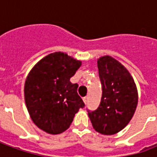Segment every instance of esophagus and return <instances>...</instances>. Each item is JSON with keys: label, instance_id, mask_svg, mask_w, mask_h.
I'll list each match as a JSON object with an SVG mask.
<instances>
[{"label": "esophagus", "instance_id": "34e87169", "mask_svg": "<svg viewBox=\"0 0 157 157\" xmlns=\"http://www.w3.org/2000/svg\"><path fill=\"white\" fill-rule=\"evenodd\" d=\"M83 102H84V103H85V104H86V103H87V102H88V98H87V97L84 98H83Z\"/></svg>", "mask_w": 157, "mask_h": 157}]
</instances>
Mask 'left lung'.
Segmentation results:
<instances>
[{"label":"left lung","instance_id":"1","mask_svg":"<svg viewBox=\"0 0 157 157\" xmlns=\"http://www.w3.org/2000/svg\"><path fill=\"white\" fill-rule=\"evenodd\" d=\"M102 84L100 105L88 116L96 131L102 135L118 133L131 120L138 104L135 81L121 63L109 55L98 59Z\"/></svg>","mask_w":157,"mask_h":157}]
</instances>
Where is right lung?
<instances>
[{
    "mask_svg": "<svg viewBox=\"0 0 157 157\" xmlns=\"http://www.w3.org/2000/svg\"><path fill=\"white\" fill-rule=\"evenodd\" d=\"M81 65L65 53L55 52L40 59L27 76L24 97L29 115L48 134L65 131L85 107L77 93L78 85L70 82Z\"/></svg>",
    "mask_w": 157,
    "mask_h": 157,
    "instance_id": "right-lung-1",
    "label": "right lung"
}]
</instances>
